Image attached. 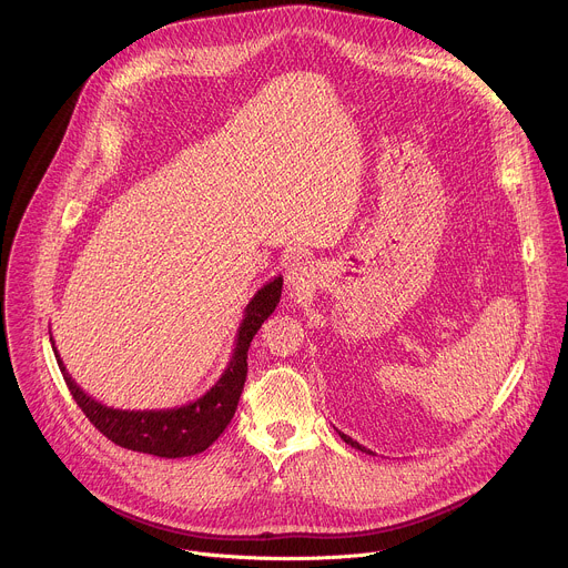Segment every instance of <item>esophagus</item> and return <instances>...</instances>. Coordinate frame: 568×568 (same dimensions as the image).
Here are the masks:
<instances>
[{"instance_id":"obj_1","label":"esophagus","mask_w":568,"mask_h":568,"mask_svg":"<svg viewBox=\"0 0 568 568\" xmlns=\"http://www.w3.org/2000/svg\"><path fill=\"white\" fill-rule=\"evenodd\" d=\"M305 278H307V267H305V263L296 261V263H292V265L287 267V285H290L292 290H301V287L305 285Z\"/></svg>"}]
</instances>
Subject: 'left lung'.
<instances>
[{"label": "left lung", "instance_id": "left-lung-1", "mask_svg": "<svg viewBox=\"0 0 568 568\" xmlns=\"http://www.w3.org/2000/svg\"><path fill=\"white\" fill-rule=\"evenodd\" d=\"M339 436H342V440H344V443H348L351 447H355V449H359V452H364V454H373L371 449H366L364 445H359V443H357V440H353L351 436H346V434H342V432H339Z\"/></svg>", "mask_w": 568, "mask_h": 568}]
</instances>
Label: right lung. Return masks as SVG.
Returning <instances> with one entry per match:
<instances>
[{"label": "right lung", "mask_w": 568, "mask_h": 568, "mask_svg": "<svg viewBox=\"0 0 568 568\" xmlns=\"http://www.w3.org/2000/svg\"><path fill=\"white\" fill-rule=\"evenodd\" d=\"M281 290L283 276H274L254 294V298L245 307V314H242L240 328L235 333V348L224 373L202 397L182 404V407L139 412L108 407V404L94 399L73 382L58 355L53 337L51 348L75 404L83 409L90 423L112 443L159 458L195 456L211 447L231 423L237 409L242 386H245L247 379V351L267 316L276 310L281 301Z\"/></svg>", "instance_id": "obj_1"}]
</instances>
